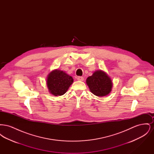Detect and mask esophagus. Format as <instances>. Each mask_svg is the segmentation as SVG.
Returning a JSON list of instances; mask_svg holds the SVG:
<instances>
[{
  "label": "esophagus",
  "instance_id": "obj_1",
  "mask_svg": "<svg viewBox=\"0 0 154 154\" xmlns=\"http://www.w3.org/2000/svg\"><path fill=\"white\" fill-rule=\"evenodd\" d=\"M77 80L80 81H84V78H83L82 77H78L77 78Z\"/></svg>",
  "mask_w": 154,
  "mask_h": 154
}]
</instances>
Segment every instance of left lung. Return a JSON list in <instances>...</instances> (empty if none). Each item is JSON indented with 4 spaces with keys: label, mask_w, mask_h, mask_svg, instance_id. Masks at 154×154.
Masks as SVG:
<instances>
[{
    "label": "left lung",
    "mask_w": 154,
    "mask_h": 154,
    "mask_svg": "<svg viewBox=\"0 0 154 154\" xmlns=\"http://www.w3.org/2000/svg\"><path fill=\"white\" fill-rule=\"evenodd\" d=\"M86 83L94 95L100 97L109 95L113 85L109 75L102 70L94 72L91 76L87 79Z\"/></svg>",
    "instance_id": "obj_1"
}]
</instances>
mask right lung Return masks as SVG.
Returning a JSON list of instances; mask_svg holds the SVG:
<instances>
[{"mask_svg": "<svg viewBox=\"0 0 154 154\" xmlns=\"http://www.w3.org/2000/svg\"><path fill=\"white\" fill-rule=\"evenodd\" d=\"M47 86L49 92L54 96L64 95L73 82V79L66 72L55 69L48 74Z\"/></svg>", "mask_w": 154, "mask_h": 154, "instance_id": "right-lung-1", "label": "right lung"}]
</instances>
